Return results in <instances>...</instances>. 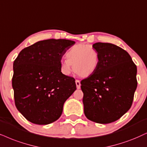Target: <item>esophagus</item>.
<instances>
[{"mask_svg":"<svg viewBox=\"0 0 147 147\" xmlns=\"http://www.w3.org/2000/svg\"><path fill=\"white\" fill-rule=\"evenodd\" d=\"M75 83H76V85H77V89L81 88V83H80L79 80H76Z\"/></svg>","mask_w":147,"mask_h":147,"instance_id":"esophagus-1","label":"esophagus"}]
</instances>
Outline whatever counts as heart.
Returning <instances> with one entry per match:
<instances>
[{"instance_id":"obj_1","label":"heart","mask_w":147,"mask_h":147,"mask_svg":"<svg viewBox=\"0 0 147 147\" xmlns=\"http://www.w3.org/2000/svg\"><path fill=\"white\" fill-rule=\"evenodd\" d=\"M66 60L60 63L61 71L68 75L71 71V64L75 72L79 77L86 78L95 73L100 64V54L90 45L77 44L66 53Z\"/></svg>"}]
</instances>
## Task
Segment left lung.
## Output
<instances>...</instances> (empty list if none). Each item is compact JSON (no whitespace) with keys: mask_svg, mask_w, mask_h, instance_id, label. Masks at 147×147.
<instances>
[{"mask_svg":"<svg viewBox=\"0 0 147 147\" xmlns=\"http://www.w3.org/2000/svg\"><path fill=\"white\" fill-rule=\"evenodd\" d=\"M100 54L95 73L81 81L86 117L107 124L121 117L132 105L137 87V68L129 53L115 45L96 42Z\"/></svg>","mask_w":147,"mask_h":147,"instance_id":"8db88e82","label":"left lung"}]
</instances>
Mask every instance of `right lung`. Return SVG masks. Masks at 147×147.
I'll list each match as a JSON object with an SVG mask.
<instances>
[{"label": "right lung", "instance_id": "add662e5", "mask_svg": "<svg viewBox=\"0 0 147 147\" xmlns=\"http://www.w3.org/2000/svg\"><path fill=\"white\" fill-rule=\"evenodd\" d=\"M75 42L40 40L22 49L13 62L12 87L16 108L31 123L58 119L66 100L77 89L75 79L61 72L63 55Z\"/></svg>", "mask_w": 147, "mask_h": 147}]
</instances>
